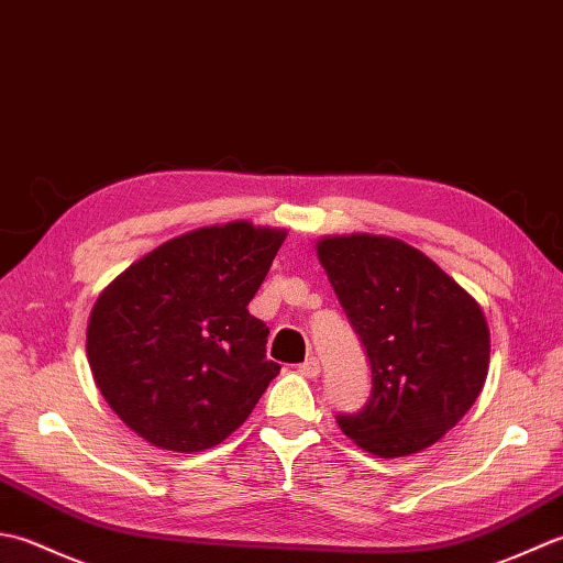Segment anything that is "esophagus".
Listing matches in <instances>:
<instances>
[{
  "mask_svg": "<svg viewBox=\"0 0 563 563\" xmlns=\"http://www.w3.org/2000/svg\"><path fill=\"white\" fill-rule=\"evenodd\" d=\"M298 374H303L308 378H316L320 374V362L316 357H308L306 362L298 364Z\"/></svg>",
  "mask_w": 563,
  "mask_h": 563,
  "instance_id": "obj_1",
  "label": "esophagus"
}]
</instances>
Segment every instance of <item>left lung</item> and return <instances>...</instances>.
<instances>
[{
  "label": "left lung",
  "instance_id": "left-lung-1",
  "mask_svg": "<svg viewBox=\"0 0 563 563\" xmlns=\"http://www.w3.org/2000/svg\"><path fill=\"white\" fill-rule=\"evenodd\" d=\"M316 250L372 366L369 400L338 416V426L382 459L426 450L484 388L490 354L484 311L404 240L332 235Z\"/></svg>",
  "mask_w": 563,
  "mask_h": 563
}]
</instances>
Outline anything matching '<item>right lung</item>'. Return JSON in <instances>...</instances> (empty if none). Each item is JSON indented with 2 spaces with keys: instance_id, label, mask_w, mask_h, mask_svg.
<instances>
[{
  "instance_id": "1",
  "label": "right lung",
  "mask_w": 563,
  "mask_h": 563,
  "mask_svg": "<svg viewBox=\"0 0 563 563\" xmlns=\"http://www.w3.org/2000/svg\"><path fill=\"white\" fill-rule=\"evenodd\" d=\"M286 231L247 221L172 238L91 308L87 360L113 412L155 446L199 452L235 432L282 366L250 316Z\"/></svg>"
}]
</instances>
